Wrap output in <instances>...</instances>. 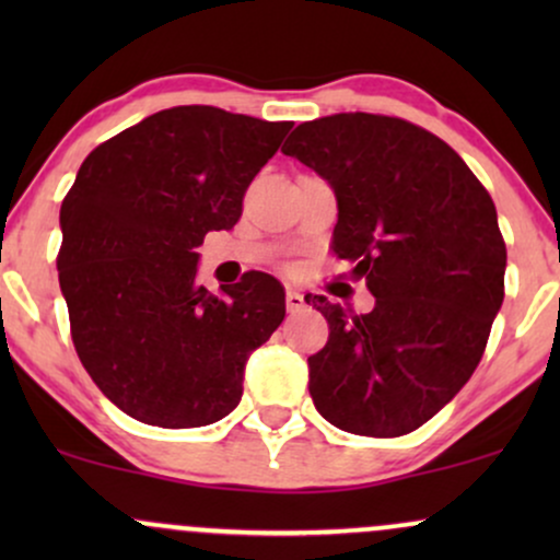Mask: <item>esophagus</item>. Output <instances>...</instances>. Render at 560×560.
Returning <instances> with one entry per match:
<instances>
[{
    "mask_svg": "<svg viewBox=\"0 0 560 560\" xmlns=\"http://www.w3.org/2000/svg\"><path fill=\"white\" fill-rule=\"evenodd\" d=\"M302 307H305V294H300L298 289H287V311L292 316H298V313H302Z\"/></svg>",
    "mask_w": 560,
    "mask_h": 560,
    "instance_id": "esophagus-1",
    "label": "esophagus"
}]
</instances>
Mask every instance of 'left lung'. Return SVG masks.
<instances>
[{
	"label": "left lung",
	"instance_id": "left-lung-1",
	"mask_svg": "<svg viewBox=\"0 0 560 560\" xmlns=\"http://www.w3.org/2000/svg\"><path fill=\"white\" fill-rule=\"evenodd\" d=\"M281 152L334 189L331 247L376 298L361 316L305 298L329 320V342L307 358L313 402L345 432H413L471 378L503 305L492 197L453 147L387 115L300 124Z\"/></svg>",
	"mask_w": 560,
	"mask_h": 560
}]
</instances>
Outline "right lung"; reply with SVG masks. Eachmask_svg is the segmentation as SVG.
<instances>
[{
  "label": "right lung",
  "mask_w": 560,
  "mask_h": 560,
  "mask_svg": "<svg viewBox=\"0 0 560 560\" xmlns=\"http://www.w3.org/2000/svg\"><path fill=\"white\" fill-rule=\"evenodd\" d=\"M289 128L184 105L83 160L60 208L57 271L83 369L131 419L191 429L240 405L247 358L284 320V287L249 271L210 294L195 249L234 229Z\"/></svg>",
  "instance_id": "right-lung-1"
}]
</instances>
